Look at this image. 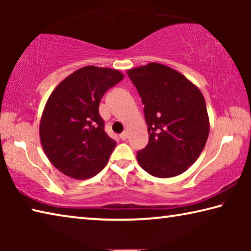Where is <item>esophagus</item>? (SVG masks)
<instances>
[{
  "instance_id": "esophagus-1",
  "label": "esophagus",
  "mask_w": 251,
  "mask_h": 251,
  "mask_svg": "<svg viewBox=\"0 0 251 251\" xmlns=\"http://www.w3.org/2000/svg\"><path fill=\"white\" fill-rule=\"evenodd\" d=\"M127 137H128V133H127V131H123V133L120 135V138L122 141H126Z\"/></svg>"
}]
</instances>
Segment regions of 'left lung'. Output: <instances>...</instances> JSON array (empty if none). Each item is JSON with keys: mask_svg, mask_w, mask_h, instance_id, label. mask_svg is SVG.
I'll return each instance as SVG.
<instances>
[{"mask_svg": "<svg viewBox=\"0 0 251 251\" xmlns=\"http://www.w3.org/2000/svg\"><path fill=\"white\" fill-rule=\"evenodd\" d=\"M144 105L150 139L137 151L143 169L159 178L187 171L201 154L209 134L205 99L184 75L151 63L127 71Z\"/></svg>", "mask_w": 251, "mask_h": 251, "instance_id": "8db88e82", "label": "left lung"}]
</instances>
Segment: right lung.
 <instances>
[{"label": "right lung", "mask_w": 251, "mask_h": 251, "mask_svg": "<svg viewBox=\"0 0 251 251\" xmlns=\"http://www.w3.org/2000/svg\"><path fill=\"white\" fill-rule=\"evenodd\" d=\"M123 78L116 70L85 66L49 97L40 124L41 143L50 163L64 175L86 179L106 166L116 142L106 134L100 101Z\"/></svg>", "instance_id": "right-lung-1"}]
</instances>
